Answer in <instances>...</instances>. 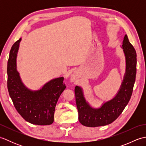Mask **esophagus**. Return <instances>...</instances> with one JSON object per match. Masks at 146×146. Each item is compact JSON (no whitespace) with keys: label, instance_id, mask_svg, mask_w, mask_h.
<instances>
[{"label":"esophagus","instance_id":"obj_1","mask_svg":"<svg viewBox=\"0 0 146 146\" xmlns=\"http://www.w3.org/2000/svg\"><path fill=\"white\" fill-rule=\"evenodd\" d=\"M75 80H76V76L75 75L71 76V82H75Z\"/></svg>","mask_w":146,"mask_h":146}]
</instances>
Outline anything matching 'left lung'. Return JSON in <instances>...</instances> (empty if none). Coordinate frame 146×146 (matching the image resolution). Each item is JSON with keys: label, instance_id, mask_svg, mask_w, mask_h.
Listing matches in <instances>:
<instances>
[{"label": "left lung", "instance_id": "obj_1", "mask_svg": "<svg viewBox=\"0 0 146 146\" xmlns=\"http://www.w3.org/2000/svg\"><path fill=\"white\" fill-rule=\"evenodd\" d=\"M121 48L125 58V72L119 91L113 98L104 102L100 107H92L86 101L81 86H75L78 119L83 125L95 127L112 123L122 113L131 99L135 81L137 54L127 35L123 38Z\"/></svg>", "mask_w": 146, "mask_h": 146}]
</instances>
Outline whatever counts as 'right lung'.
Returning <instances> with one entry per match:
<instances>
[{
  "instance_id": "1",
  "label": "right lung",
  "mask_w": 146,
  "mask_h": 146,
  "mask_svg": "<svg viewBox=\"0 0 146 146\" xmlns=\"http://www.w3.org/2000/svg\"><path fill=\"white\" fill-rule=\"evenodd\" d=\"M21 38L12 46L7 62V88L15 109L23 119L39 125L54 122L55 107L66 86L63 76L51 80L42 87L32 90L24 84L17 70V57Z\"/></svg>"
}]
</instances>
